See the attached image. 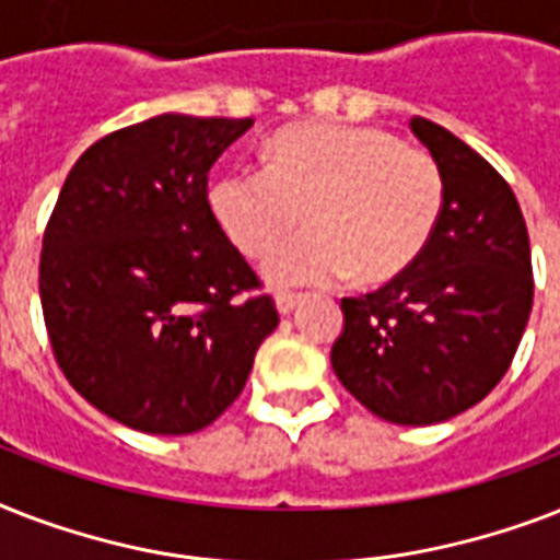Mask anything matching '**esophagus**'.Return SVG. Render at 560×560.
I'll list each match as a JSON object with an SVG mask.
<instances>
[{
    "instance_id": "34e87169",
    "label": "esophagus",
    "mask_w": 560,
    "mask_h": 560,
    "mask_svg": "<svg viewBox=\"0 0 560 560\" xmlns=\"http://www.w3.org/2000/svg\"><path fill=\"white\" fill-rule=\"evenodd\" d=\"M299 302H302L299 293H290V290H279V293H276V307H279L281 316L293 314V307H296Z\"/></svg>"
}]
</instances>
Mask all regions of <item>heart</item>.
<instances>
[{
  "label": "heart",
  "instance_id": "heart-1",
  "mask_svg": "<svg viewBox=\"0 0 560 560\" xmlns=\"http://www.w3.org/2000/svg\"><path fill=\"white\" fill-rule=\"evenodd\" d=\"M232 244L261 255L306 209L312 223L267 253L276 288L354 276L381 284L416 264L442 218L444 179L430 153L377 127L305 121L270 139L267 165H235L209 188Z\"/></svg>",
  "mask_w": 560,
  "mask_h": 560
}]
</instances>
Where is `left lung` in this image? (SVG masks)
<instances>
[{
  "label": "left lung",
  "mask_w": 560,
  "mask_h": 560,
  "mask_svg": "<svg viewBox=\"0 0 560 560\" xmlns=\"http://www.w3.org/2000/svg\"><path fill=\"white\" fill-rule=\"evenodd\" d=\"M409 130L444 179L442 218L416 264L342 299L331 366L383 421L427 427L486 398L512 366L532 314V253L512 188L442 125Z\"/></svg>",
  "instance_id": "1"
}]
</instances>
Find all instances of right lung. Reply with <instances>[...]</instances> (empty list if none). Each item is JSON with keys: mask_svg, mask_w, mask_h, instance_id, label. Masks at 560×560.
<instances>
[{"mask_svg": "<svg viewBox=\"0 0 560 560\" xmlns=\"http://www.w3.org/2000/svg\"><path fill=\"white\" fill-rule=\"evenodd\" d=\"M253 118L162 113L69 171L39 255L57 366L104 416L151 435L209 427L279 325L218 226L209 171Z\"/></svg>", "mask_w": 560, "mask_h": 560, "instance_id": "add662e5", "label": "right lung"}]
</instances>
